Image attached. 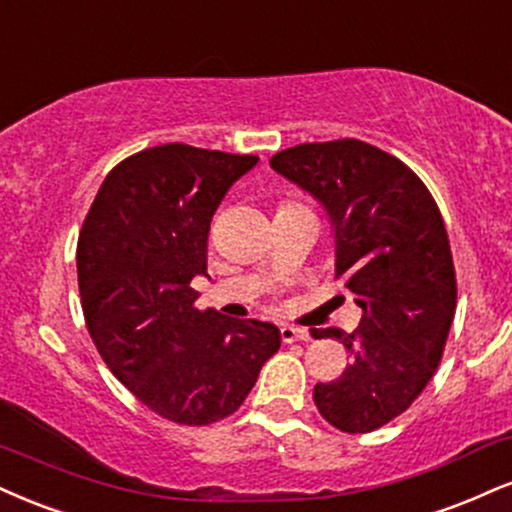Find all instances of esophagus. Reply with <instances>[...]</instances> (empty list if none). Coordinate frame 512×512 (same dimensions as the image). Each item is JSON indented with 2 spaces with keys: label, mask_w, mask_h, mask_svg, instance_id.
Wrapping results in <instances>:
<instances>
[{
  "label": "esophagus",
  "mask_w": 512,
  "mask_h": 512,
  "mask_svg": "<svg viewBox=\"0 0 512 512\" xmlns=\"http://www.w3.org/2000/svg\"><path fill=\"white\" fill-rule=\"evenodd\" d=\"M281 341L283 343H293V341H310V334L305 329H295L291 324L281 326Z\"/></svg>",
  "instance_id": "34e87169"
}]
</instances>
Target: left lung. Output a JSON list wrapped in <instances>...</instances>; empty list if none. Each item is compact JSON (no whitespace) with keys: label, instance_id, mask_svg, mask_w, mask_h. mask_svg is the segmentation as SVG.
<instances>
[{"label":"left lung","instance_id":"left-lung-1","mask_svg":"<svg viewBox=\"0 0 512 512\" xmlns=\"http://www.w3.org/2000/svg\"><path fill=\"white\" fill-rule=\"evenodd\" d=\"M276 174L326 209L336 276L362 307L341 338L350 365L315 386L317 410L346 434L384 427L412 405L439 367L455 315V269L432 193L400 159L362 140L305 143L276 152Z\"/></svg>","mask_w":512,"mask_h":512}]
</instances>
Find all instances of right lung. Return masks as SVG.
<instances>
[{
	"label": "right lung",
	"instance_id": "1",
	"mask_svg": "<svg viewBox=\"0 0 512 512\" xmlns=\"http://www.w3.org/2000/svg\"><path fill=\"white\" fill-rule=\"evenodd\" d=\"M260 159L181 143L123 159L78 238L85 324L102 360L164 420L202 427L236 412L281 346L274 324L200 312L209 221Z\"/></svg>",
	"mask_w": 512,
	"mask_h": 512
}]
</instances>
